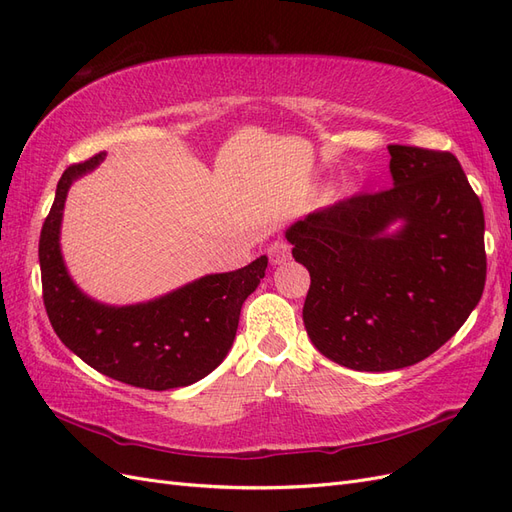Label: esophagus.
Returning a JSON list of instances; mask_svg holds the SVG:
<instances>
[{"label": "esophagus", "instance_id": "34e87169", "mask_svg": "<svg viewBox=\"0 0 512 512\" xmlns=\"http://www.w3.org/2000/svg\"><path fill=\"white\" fill-rule=\"evenodd\" d=\"M269 260L273 265H282V262L290 260V245L286 241H273L269 245Z\"/></svg>", "mask_w": 512, "mask_h": 512}]
</instances>
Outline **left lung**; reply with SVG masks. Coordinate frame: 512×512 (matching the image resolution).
<instances>
[{
  "label": "left lung",
  "instance_id": "obj_1",
  "mask_svg": "<svg viewBox=\"0 0 512 512\" xmlns=\"http://www.w3.org/2000/svg\"><path fill=\"white\" fill-rule=\"evenodd\" d=\"M393 188L305 215L286 230L309 271L303 322L327 359L391 371L427 359L483 297L485 215L448 151L389 145Z\"/></svg>",
  "mask_w": 512,
  "mask_h": 512
}]
</instances>
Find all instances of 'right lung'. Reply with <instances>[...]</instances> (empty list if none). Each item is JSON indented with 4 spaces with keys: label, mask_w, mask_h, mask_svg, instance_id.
Instances as JSON below:
<instances>
[{
    "label": "right lung",
    "mask_w": 512,
    "mask_h": 512,
    "mask_svg": "<svg viewBox=\"0 0 512 512\" xmlns=\"http://www.w3.org/2000/svg\"><path fill=\"white\" fill-rule=\"evenodd\" d=\"M104 158L102 151L72 164L57 183L38 247L46 314L64 346L100 374L149 391L190 386L226 359L241 305L265 277L269 258L203 275L145 303L108 305L91 299L68 273L59 237L68 190Z\"/></svg>",
    "instance_id": "add662e5"
}]
</instances>
